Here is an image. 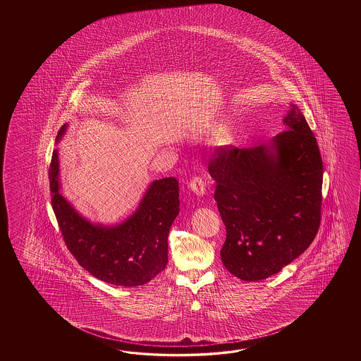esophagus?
Instances as JSON below:
<instances>
[{
	"mask_svg": "<svg viewBox=\"0 0 361 361\" xmlns=\"http://www.w3.org/2000/svg\"><path fill=\"white\" fill-rule=\"evenodd\" d=\"M190 187H191L192 191L195 192L196 195H199V196H202L205 191H207L205 182L199 176H195V177L192 178L191 182H190Z\"/></svg>",
	"mask_w": 361,
	"mask_h": 361,
	"instance_id": "obj_1",
	"label": "esophagus"
}]
</instances>
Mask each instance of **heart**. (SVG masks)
Instances as JSON below:
<instances>
[{"instance_id":"obj_1","label":"heart","mask_w":361,"mask_h":361,"mask_svg":"<svg viewBox=\"0 0 361 361\" xmlns=\"http://www.w3.org/2000/svg\"><path fill=\"white\" fill-rule=\"evenodd\" d=\"M218 139L221 140V142H227L228 139H230V133L227 130H222L219 134H218Z\"/></svg>"}]
</instances>
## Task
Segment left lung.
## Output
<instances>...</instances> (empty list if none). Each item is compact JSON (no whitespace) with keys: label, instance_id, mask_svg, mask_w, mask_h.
Wrapping results in <instances>:
<instances>
[{"label":"left lung","instance_id":"8db88e82","mask_svg":"<svg viewBox=\"0 0 361 361\" xmlns=\"http://www.w3.org/2000/svg\"><path fill=\"white\" fill-rule=\"evenodd\" d=\"M269 146L221 147L207 169L226 226L224 267L244 281L272 276L306 250L322 221V160L294 104Z\"/></svg>","mask_w":361,"mask_h":361}]
</instances>
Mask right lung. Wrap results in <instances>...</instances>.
Listing matches in <instances>:
<instances>
[{"instance_id": "1", "label": "right lung", "mask_w": 361, "mask_h": 361, "mask_svg": "<svg viewBox=\"0 0 361 361\" xmlns=\"http://www.w3.org/2000/svg\"><path fill=\"white\" fill-rule=\"evenodd\" d=\"M63 126L56 142L64 134ZM59 164L55 149L49 179L51 207L71 254L92 276L109 284H147L166 267L168 236L179 213V187L174 177L154 180L139 209L116 227L94 226L77 214L59 193Z\"/></svg>"}]
</instances>
